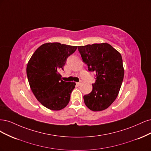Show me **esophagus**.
Instances as JSON below:
<instances>
[{
    "instance_id": "esophagus-1",
    "label": "esophagus",
    "mask_w": 151,
    "mask_h": 151,
    "mask_svg": "<svg viewBox=\"0 0 151 151\" xmlns=\"http://www.w3.org/2000/svg\"><path fill=\"white\" fill-rule=\"evenodd\" d=\"M76 84L77 86H79V85L81 84V83H80V82H76Z\"/></svg>"
}]
</instances>
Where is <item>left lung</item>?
I'll return each mask as SVG.
<instances>
[{
    "label": "left lung",
    "mask_w": 151,
    "mask_h": 151,
    "mask_svg": "<svg viewBox=\"0 0 151 151\" xmlns=\"http://www.w3.org/2000/svg\"><path fill=\"white\" fill-rule=\"evenodd\" d=\"M78 50L88 71L96 73L92 91L83 96L85 104L92 111L105 110L117 97L122 83V58L108 43L78 46Z\"/></svg>",
    "instance_id": "obj_1"
}]
</instances>
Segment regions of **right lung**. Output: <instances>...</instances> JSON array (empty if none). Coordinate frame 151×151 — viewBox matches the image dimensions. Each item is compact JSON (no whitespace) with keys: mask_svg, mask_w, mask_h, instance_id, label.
<instances>
[{"mask_svg":"<svg viewBox=\"0 0 151 151\" xmlns=\"http://www.w3.org/2000/svg\"><path fill=\"white\" fill-rule=\"evenodd\" d=\"M76 49L75 46L48 42L39 47L29 61V83L37 100L45 107L60 110L68 104L76 83L62 80L59 71L63 70L67 58Z\"/></svg>","mask_w":151,"mask_h":151,"instance_id":"obj_1","label":"right lung"}]
</instances>
